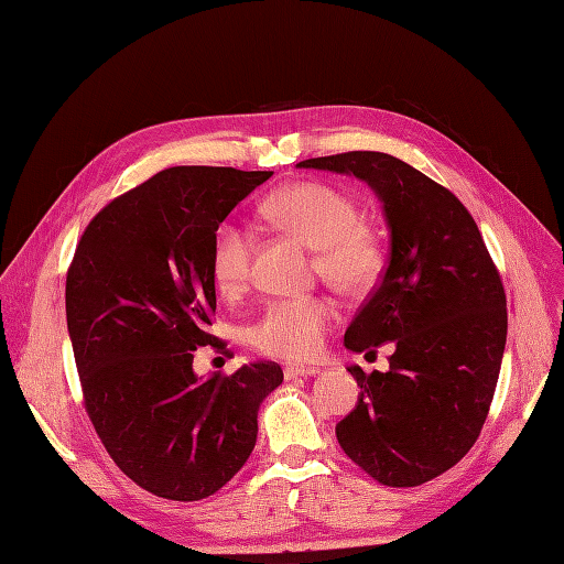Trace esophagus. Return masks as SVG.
Here are the masks:
<instances>
[{
    "label": "esophagus",
    "mask_w": 564,
    "mask_h": 564,
    "mask_svg": "<svg viewBox=\"0 0 564 564\" xmlns=\"http://www.w3.org/2000/svg\"><path fill=\"white\" fill-rule=\"evenodd\" d=\"M321 369L318 367H304V365H288L283 369V377L290 381V379H300V377H316Z\"/></svg>",
    "instance_id": "34e87169"
}]
</instances>
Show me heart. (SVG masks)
<instances>
[{"label": "heart", "instance_id": "obj_1", "mask_svg": "<svg viewBox=\"0 0 564 564\" xmlns=\"http://www.w3.org/2000/svg\"><path fill=\"white\" fill-rule=\"evenodd\" d=\"M267 220L314 248V274L341 295H362L383 269V243L362 220L358 202L335 185L304 181L262 202ZM253 237L243 225L220 223L212 243V274L225 295H235L250 279ZM337 304L325 295L274 300L250 329V341L271 358H316Z\"/></svg>", "mask_w": 564, "mask_h": 564}]
</instances>
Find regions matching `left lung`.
Listing matches in <instances>:
<instances>
[{
	"mask_svg": "<svg viewBox=\"0 0 564 564\" xmlns=\"http://www.w3.org/2000/svg\"><path fill=\"white\" fill-rule=\"evenodd\" d=\"M297 166L352 174L383 202L390 258L346 329L362 352L392 341L388 371L356 377L337 425L344 453L373 481L413 488L457 465L488 419L507 344V295L465 204L400 158L348 151Z\"/></svg>",
	"mask_w": 564,
	"mask_h": 564,
	"instance_id": "left-lung-1",
	"label": "left lung"
}]
</instances>
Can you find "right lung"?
Masks as SVG:
<instances>
[{
	"instance_id": "obj_1",
	"label": "right lung",
	"mask_w": 564,
	"mask_h": 564,
	"mask_svg": "<svg viewBox=\"0 0 564 564\" xmlns=\"http://www.w3.org/2000/svg\"><path fill=\"white\" fill-rule=\"evenodd\" d=\"M271 172L170 166L111 199L83 229L67 269V327L95 432L137 486L174 502L218 492L253 453L276 362L232 377L193 371L225 344L212 243L227 214Z\"/></svg>"
}]
</instances>
